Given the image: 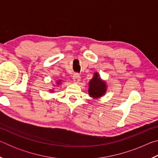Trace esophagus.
<instances>
[{"instance_id": "obj_1", "label": "esophagus", "mask_w": 158, "mask_h": 158, "mask_svg": "<svg viewBox=\"0 0 158 158\" xmlns=\"http://www.w3.org/2000/svg\"><path fill=\"white\" fill-rule=\"evenodd\" d=\"M73 79L74 82L79 83L80 79H81V76H80L78 73H74L73 77Z\"/></svg>"}]
</instances>
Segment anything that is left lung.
<instances>
[{"mask_svg": "<svg viewBox=\"0 0 158 158\" xmlns=\"http://www.w3.org/2000/svg\"><path fill=\"white\" fill-rule=\"evenodd\" d=\"M106 85L105 81H102L98 73H95L93 78L89 82V93L90 97L98 98L105 94Z\"/></svg>", "mask_w": 158, "mask_h": 158, "instance_id": "left-lung-1", "label": "left lung"}]
</instances>
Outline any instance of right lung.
<instances>
[{"label":"right lung","mask_w":158,"mask_h":158,"mask_svg":"<svg viewBox=\"0 0 158 158\" xmlns=\"http://www.w3.org/2000/svg\"><path fill=\"white\" fill-rule=\"evenodd\" d=\"M60 81H58L57 82V84H60Z\"/></svg>","instance_id":"add662e5"}]
</instances>
